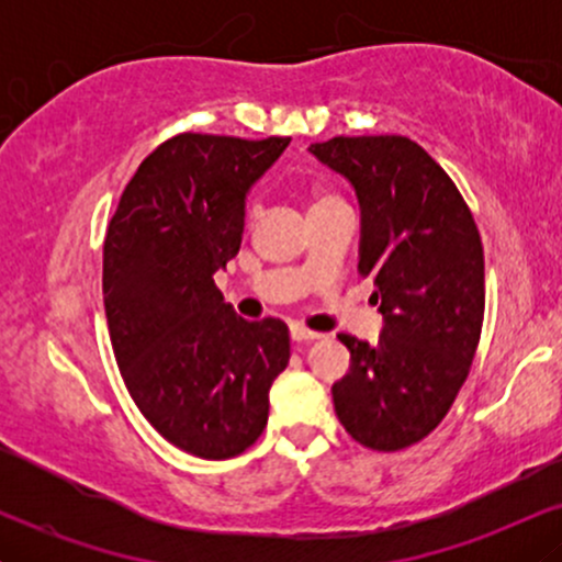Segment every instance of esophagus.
<instances>
[{"label":"esophagus","instance_id":"obj_1","mask_svg":"<svg viewBox=\"0 0 562 562\" xmlns=\"http://www.w3.org/2000/svg\"><path fill=\"white\" fill-rule=\"evenodd\" d=\"M290 338L299 340V344H308V340H319L322 333L308 330V327H303V325H299V322H295V325H290Z\"/></svg>","mask_w":562,"mask_h":562}]
</instances>
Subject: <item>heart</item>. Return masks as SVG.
Segmentation results:
<instances>
[{
	"label": "heart",
	"mask_w": 562,
	"mask_h": 562,
	"mask_svg": "<svg viewBox=\"0 0 562 562\" xmlns=\"http://www.w3.org/2000/svg\"><path fill=\"white\" fill-rule=\"evenodd\" d=\"M330 198H338V195H333V192H317L312 205H317V203H322V200H330ZM248 214H254V209H250V205H248Z\"/></svg>",
	"instance_id": "obj_1"
}]
</instances>
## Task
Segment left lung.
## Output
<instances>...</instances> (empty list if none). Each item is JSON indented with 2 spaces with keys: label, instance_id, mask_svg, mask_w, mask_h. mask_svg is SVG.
<instances>
[{
  "label": "left lung",
  "instance_id": "1",
  "mask_svg": "<svg viewBox=\"0 0 562 562\" xmlns=\"http://www.w3.org/2000/svg\"><path fill=\"white\" fill-rule=\"evenodd\" d=\"M308 150L357 190L359 274L375 280L385 322L378 346L338 335L351 370L333 385L335 415L367 449H406L447 417L479 348V227L449 173L409 137H333Z\"/></svg>",
  "mask_w": 562,
  "mask_h": 562
}]
</instances>
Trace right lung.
I'll use <instances>...</instances> for the list:
<instances>
[{
    "mask_svg": "<svg viewBox=\"0 0 562 562\" xmlns=\"http://www.w3.org/2000/svg\"><path fill=\"white\" fill-rule=\"evenodd\" d=\"M288 145L177 134L142 160L108 224L102 299L121 378L145 420L203 460L254 447L290 359L285 322L237 317L214 282L240 250L245 192Z\"/></svg>",
    "mask_w": 562,
    "mask_h": 562,
    "instance_id": "obj_1",
    "label": "right lung"
}]
</instances>
